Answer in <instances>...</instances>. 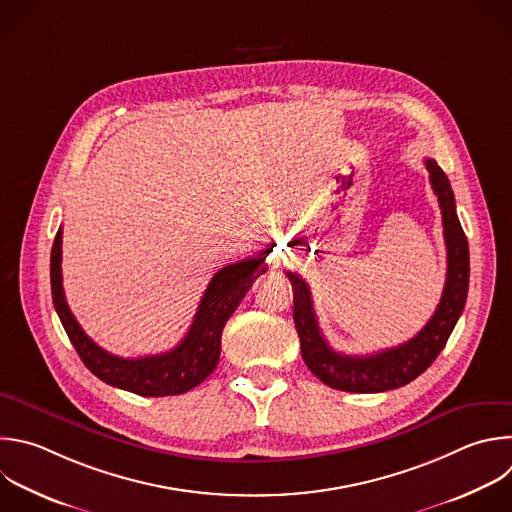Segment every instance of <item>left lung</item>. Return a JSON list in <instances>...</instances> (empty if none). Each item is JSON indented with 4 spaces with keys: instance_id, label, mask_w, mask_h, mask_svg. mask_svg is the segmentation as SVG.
Segmentation results:
<instances>
[{
    "instance_id": "1",
    "label": "left lung",
    "mask_w": 512,
    "mask_h": 512,
    "mask_svg": "<svg viewBox=\"0 0 512 512\" xmlns=\"http://www.w3.org/2000/svg\"><path fill=\"white\" fill-rule=\"evenodd\" d=\"M424 162L442 211L448 269L444 291L434 315L412 339L372 356L337 354L321 335L307 283L299 275L287 271V277L293 285V319L301 342L303 362L311 374L329 388L342 392L376 394L410 384L422 372H426L444 350L464 309L470 277L468 241L456 215L454 193L448 177L436 164V160L426 158Z\"/></svg>"
}]
</instances>
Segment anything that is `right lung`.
<instances>
[{"label": "right lung", "instance_id": "right-lung-1", "mask_svg": "<svg viewBox=\"0 0 512 512\" xmlns=\"http://www.w3.org/2000/svg\"><path fill=\"white\" fill-rule=\"evenodd\" d=\"M263 261L265 257L245 259L217 271L183 342L170 352L136 360L112 356L96 346L72 315L62 287V229L56 233L50 257L52 299L74 350L96 378L138 396H177L205 382L217 368L223 327L253 281L267 271Z\"/></svg>", "mask_w": 512, "mask_h": 512}]
</instances>
